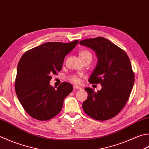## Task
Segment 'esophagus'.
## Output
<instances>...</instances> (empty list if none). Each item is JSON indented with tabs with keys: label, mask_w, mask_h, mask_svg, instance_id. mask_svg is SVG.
Wrapping results in <instances>:
<instances>
[{
	"label": "esophagus",
	"mask_w": 149,
	"mask_h": 149,
	"mask_svg": "<svg viewBox=\"0 0 149 149\" xmlns=\"http://www.w3.org/2000/svg\"><path fill=\"white\" fill-rule=\"evenodd\" d=\"M74 88L75 89H77V90H81V89H82V88H81V86H77V85H74Z\"/></svg>",
	"instance_id": "34e87169"
}]
</instances>
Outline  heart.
<instances>
[{
  "mask_svg": "<svg viewBox=\"0 0 149 149\" xmlns=\"http://www.w3.org/2000/svg\"><path fill=\"white\" fill-rule=\"evenodd\" d=\"M79 56H80V58H81V60L84 59V58H86V57H92V54L90 53V52L88 50H83V51L80 52ZM69 79H70V80L72 81V82L74 83H78L80 81L79 78V77L76 75H71Z\"/></svg>",
  "mask_w": 149,
  "mask_h": 149,
  "instance_id": "1",
  "label": "heart"
}]
</instances>
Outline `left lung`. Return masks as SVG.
Wrapping results in <instances>:
<instances>
[{
  "instance_id": "1",
  "label": "left lung",
  "mask_w": 149,
  "mask_h": 149,
  "mask_svg": "<svg viewBox=\"0 0 149 149\" xmlns=\"http://www.w3.org/2000/svg\"><path fill=\"white\" fill-rule=\"evenodd\" d=\"M79 43L97 55V66L88 81L102 86L97 92L88 87L84 89L88 97L83 103L84 112L96 120L111 119L123 109L134 83L129 57L123 49L104 37L84 39Z\"/></svg>"
}]
</instances>
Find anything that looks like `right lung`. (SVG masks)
Wrapping results in <instances>:
<instances>
[{"label":"right lung","instance_id":"1","mask_svg":"<svg viewBox=\"0 0 149 149\" xmlns=\"http://www.w3.org/2000/svg\"><path fill=\"white\" fill-rule=\"evenodd\" d=\"M78 41L44 43L26 52L20 58L15 88L20 104L31 117L46 121L61 112L63 101L73 86L66 82L57 88L50 86L51 75L61 71L66 55Z\"/></svg>","mask_w":149,"mask_h":149}]
</instances>
